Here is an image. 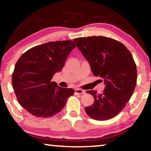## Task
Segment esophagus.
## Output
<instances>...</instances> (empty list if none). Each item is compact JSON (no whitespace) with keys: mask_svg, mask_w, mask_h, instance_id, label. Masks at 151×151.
Wrapping results in <instances>:
<instances>
[{"mask_svg":"<svg viewBox=\"0 0 151 151\" xmlns=\"http://www.w3.org/2000/svg\"><path fill=\"white\" fill-rule=\"evenodd\" d=\"M75 93L78 94H82L85 93V91L83 90V89H81V88H76L75 89Z\"/></svg>","mask_w":151,"mask_h":151,"instance_id":"34e87169","label":"esophagus"}]
</instances>
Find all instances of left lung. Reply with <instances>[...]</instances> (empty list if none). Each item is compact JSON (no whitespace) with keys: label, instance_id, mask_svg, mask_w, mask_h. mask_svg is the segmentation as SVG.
Returning <instances> with one entry per match:
<instances>
[{"label":"left lung","instance_id":"8db88e82","mask_svg":"<svg viewBox=\"0 0 151 151\" xmlns=\"http://www.w3.org/2000/svg\"><path fill=\"white\" fill-rule=\"evenodd\" d=\"M96 76L104 79L103 93L87 91L93 96V104L85 108L92 119L106 121L116 116L126 106L137 85V66L131 52L118 40L102 37L73 40Z\"/></svg>","mask_w":151,"mask_h":151}]
</instances>
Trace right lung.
<instances>
[{
    "label": "right lung",
    "instance_id": "right-lung-1",
    "mask_svg": "<svg viewBox=\"0 0 151 151\" xmlns=\"http://www.w3.org/2000/svg\"><path fill=\"white\" fill-rule=\"evenodd\" d=\"M75 47L72 40L48 42L30 48L18 60L12 75V87L18 102L32 115L54 116L74 94L73 88H61L51 80Z\"/></svg>",
    "mask_w": 151,
    "mask_h": 151
}]
</instances>
